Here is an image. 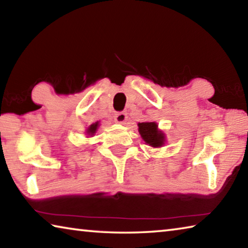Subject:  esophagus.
Listing matches in <instances>:
<instances>
[{"instance_id": "obj_1", "label": "esophagus", "mask_w": 248, "mask_h": 248, "mask_svg": "<svg viewBox=\"0 0 248 248\" xmlns=\"http://www.w3.org/2000/svg\"><path fill=\"white\" fill-rule=\"evenodd\" d=\"M128 119V116L125 112H117V114L115 115V121L117 124H124L125 123V120Z\"/></svg>"}]
</instances>
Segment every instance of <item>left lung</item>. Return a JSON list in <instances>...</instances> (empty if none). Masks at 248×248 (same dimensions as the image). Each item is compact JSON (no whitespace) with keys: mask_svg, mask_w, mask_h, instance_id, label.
<instances>
[{"mask_svg":"<svg viewBox=\"0 0 248 248\" xmlns=\"http://www.w3.org/2000/svg\"><path fill=\"white\" fill-rule=\"evenodd\" d=\"M139 132L142 139L152 148H161L164 145L165 134L158 130L156 123H139Z\"/></svg>","mask_w":248,"mask_h":248,"instance_id":"obj_1","label":"left lung"}]
</instances>
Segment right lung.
Instances as JSON below:
<instances>
[{
	"label": "right lung",
	"instance_id": "right-lung-1",
	"mask_svg": "<svg viewBox=\"0 0 248 248\" xmlns=\"http://www.w3.org/2000/svg\"><path fill=\"white\" fill-rule=\"evenodd\" d=\"M98 123H95L93 124H91L89 129H87V134H90V136H93V134L96 132V130L98 128Z\"/></svg>",
	"mask_w": 248,
	"mask_h": 248
}]
</instances>
